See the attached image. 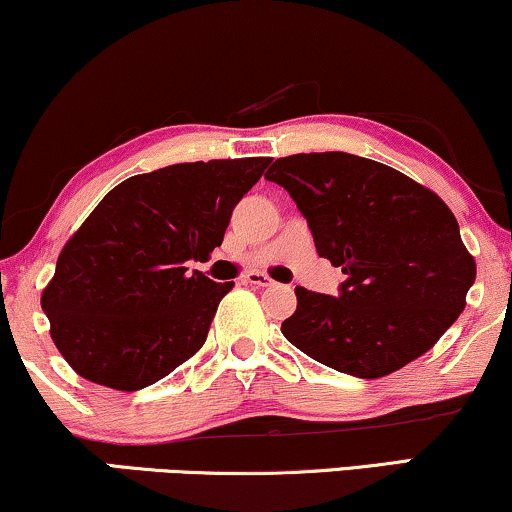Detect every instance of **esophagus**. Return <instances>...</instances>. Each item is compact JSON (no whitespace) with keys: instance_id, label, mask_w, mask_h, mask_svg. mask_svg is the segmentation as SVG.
Returning <instances> with one entry per match:
<instances>
[{"instance_id":"obj_1","label":"esophagus","mask_w":512,"mask_h":512,"mask_svg":"<svg viewBox=\"0 0 512 512\" xmlns=\"http://www.w3.org/2000/svg\"><path fill=\"white\" fill-rule=\"evenodd\" d=\"M244 282H249V285H254V287H270V285H275V282L270 280L268 275H263V273L244 275Z\"/></svg>"}]
</instances>
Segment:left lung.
Segmentation results:
<instances>
[{
  "instance_id": "left-lung-1",
  "label": "left lung",
  "mask_w": 512,
  "mask_h": 512,
  "mask_svg": "<svg viewBox=\"0 0 512 512\" xmlns=\"http://www.w3.org/2000/svg\"><path fill=\"white\" fill-rule=\"evenodd\" d=\"M304 213L318 256L342 268L337 296L296 287L282 334L313 361L377 380L430 351L477 275L458 220L432 189L384 163L294 154L266 173Z\"/></svg>"
}]
</instances>
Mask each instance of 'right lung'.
Listing matches in <instances>:
<instances>
[{"instance_id": "right-lung-1", "label": "right lung", "mask_w": 512, "mask_h": 512, "mask_svg": "<svg viewBox=\"0 0 512 512\" xmlns=\"http://www.w3.org/2000/svg\"><path fill=\"white\" fill-rule=\"evenodd\" d=\"M268 163H175L132 175L99 201L42 292L56 349L80 377L137 391L204 346L232 282L187 266L223 244L232 208Z\"/></svg>"}]
</instances>
